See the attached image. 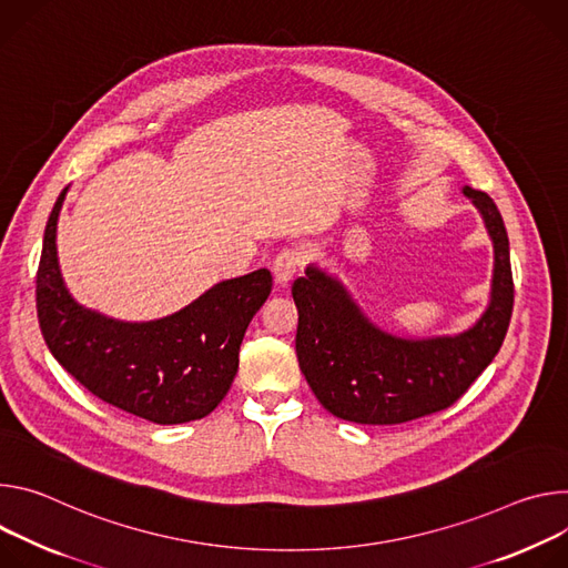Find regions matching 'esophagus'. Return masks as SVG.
I'll list each match as a JSON object with an SVG mask.
<instances>
[{
  "label": "esophagus",
  "mask_w": 568,
  "mask_h": 568,
  "mask_svg": "<svg viewBox=\"0 0 568 568\" xmlns=\"http://www.w3.org/2000/svg\"><path fill=\"white\" fill-rule=\"evenodd\" d=\"M304 264V252L297 245L284 247L277 252V257L273 262V273L277 284H288L293 280V275L300 271V266Z\"/></svg>",
  "instance_id": "esophagus-1"
}]
</instances>
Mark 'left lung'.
I'll return each mask as SVG.
<instances>
[{
  "label": "left lung",
  "instance_id": "8db88e82",
  "mask_svg": "<svg viewBox=\"0 0 568 568\" xmlns=\"http://www.w3.org/2000/svg\"><path fill=\"white\" fill-rule=\"evenodd\" d=\"M494 243L489 306L456 336L399 338L369 318L347 288L308 266L293 282L297 306L295 352L313 395L336 417L356 424H402L449 408L498 354L508 334L515 284L510 241L485 192L463 186Z\"/></svg>",
  "mask_w": 568,
  "mask_h": 568
}]
</instances>
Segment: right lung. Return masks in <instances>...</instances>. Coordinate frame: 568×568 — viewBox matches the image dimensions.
Returning <instances> with one entry per match:
<instances>
[{"label": "right lung", "mask_w": 568, "mask_h": 568, "mask_svg": "<svg viewBox=\"0 0 568 568\" xmlns=\"http://www.w3.org/2000/svg\"><path fill=\"white\" fill-rule=\"evenodd\" d=\"M62 189L44 227L36 306L53 358L94 397L153 424L210 415L239 369L243 334L273 288L266 268L225 280L173 316L121 323L81 306L62 282L55 225Z\"/></svg>", "instance_id": "add662e5"}]
</instances>
